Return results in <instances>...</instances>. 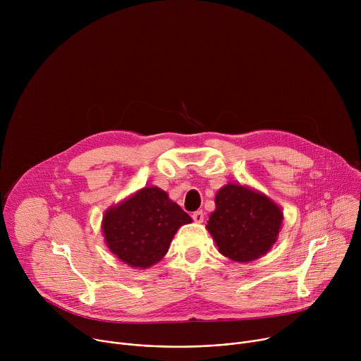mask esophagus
Wrapping results in <instances>:
<instances>
[{
    "label": "esophagus",
    "mask_w": 361,
    "mask_h": 361,
    "mask_svg": "<svg viewBox=\"0 0 361 361\" xmlns=\"http://www.w3.org/2000/svg\"><path fill=\"white\" fill-rule=\"evenodd\" d=\"M191 217H192V220H194L195 223H202V220H204V214H202V212H201V210L194 212Z\"/></svg>",
    "instance_id": "1"
}]
</instances>
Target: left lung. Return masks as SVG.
<instances>
[{
  "label": "left lung",
  "instance_id": "1",
  "mask_svg": "<svg viewBox=\"0 0 361 361\" xmlns=\"http://www.w3.org/2000/svg\"><path fill=\"white\" fill-rule=\"evenodd\" d=\"M281 223V209L266 194L230 183L216 194V210L205 227L223 255L248 263L273 247Z\"/></svg>",
  "mask_w": 361,
  "mask_h": 361
}]
</instances>
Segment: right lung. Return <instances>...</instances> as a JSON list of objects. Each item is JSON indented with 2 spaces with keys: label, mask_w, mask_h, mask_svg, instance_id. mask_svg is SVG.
I'll list each match as a JSON object with an SVG mask.
<instances>
[{
  "label": "right lung",
  "mask_w": 361,
  "mask_h": 361,
  "mask_svg": "<svg viewBox=\"0 0 361 361\" xmlns=\"http://www.w3.org/2000/svg\"><path fill=\"white\" fill-rule=\"evenodd\" d=\"M191 217L159 187H144L102 217L107 247L118 259L134 267L148 269L167 254L177 230Z\"/></svg>",
  "instance_id": "1"
}]
</instances>
